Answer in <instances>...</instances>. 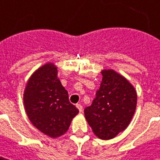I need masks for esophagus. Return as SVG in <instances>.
<instances>
[{
	"instance_id": "34e87169",
	"label": "esophagus",
	"mask_w": 160,
	"mask_h": 160,
	"mask_svg": "<svg viewBox=\"0 0 160 160\" xmlns=\"http://www.w3.org/2000/svg\"><path fill=\"white\" fill-rule=\"evenodd\" d=\"M76 107H77L78 109L80 110V112L82 111V105H81V104H77V105H76Z\"/></svg>"
}]
</instances>
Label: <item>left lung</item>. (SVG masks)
I'll list each match as a JSON object with an SVG mask.
<instances>
[{"instance_id":"8db88e82","label":"left lung","mask_w":160,"mask_h":160,"mask_svg":"<svg viewBox=\"0 0 160 160\" xmlns=\"http://www.w3.org/2000/svg\"><path fill=\"white\" fill-rule=\"evenodd\" d=\"M102 81L85 118L96 136L111 139L128 126L137 106L134 87L113 70L101 71Z\"/></svg>"}]
</instances>
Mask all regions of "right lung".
<instances>
[{"label":"right lung","mask_w":160,"mask_h":160,"mask_svg":"<svg viewBox=\"0 0 160 160\" xmlns=\"http://www.w3.org/2000/svg\"><path fill=\"white\" fill-rule=\"evenodd\" d=\"M57 67L47 63L28 80L23 94L24 108L31 122L51 138L63 135L79 109L69 100L68 91L57 77Z\"/></svg>","instance_id":"1"}]
</instances>
